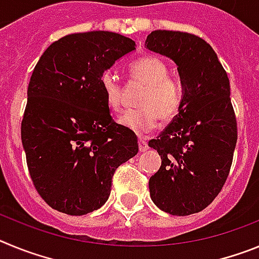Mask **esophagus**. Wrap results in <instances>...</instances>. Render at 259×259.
Segmentation results:
<instances>
[{
	"mask_svg": "<svg viewBox=\"0 0 259 259\" xmlns=\"http://www.w3.org/2000/svg\"><path fill=\"white\" fill-rule=\"evenodd\" d=\"M139 149H140V152H145L148 149V144H146V141L144 139L139 140Z\"/></svg>",
	"mask_w": 259,
	"mask_h": 259,
	"instance_id": "obj_1",
	"label": "esophagus"
}]
</instances>
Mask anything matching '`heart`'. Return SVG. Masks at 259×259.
Returning a JSON list of instances; mask_svg holds the SVG:
<instances>
[{"mask_svg":"<svg viewBox=\"0 0 259 259\" xmlns=\"http://www.w3.org/2000/svg\"><path fill=\"white\" fill-rule=\"evenodd\" d=\"M168 66L155 56H145L128 66V76L132 81L144 85L139 98V109L128 110L119 118V123L137 135L153 131L162 122H171L179 115L185 98V88L182 80L171 76ZM106 104L113 111L122 107L123 91L120 84L110 72L101 76Z\"/></svg>","mask_w":259,"mask_h":259,"instance_id":"b5f03b06","label":"heart"}]
</instances>
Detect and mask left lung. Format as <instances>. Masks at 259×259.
Returning <instances> with one entry per match:
<instances>
[{
    "mask_svg": "<svg viewBox=\"0 0 259 259\" xmlns=\"http://www.w3.org/2000/svg\"><path fill=\"white\" fill-rule=\"evenodd\" d=\"M145 47L175 62L185 88L179 115L149 141L162 159L149 179L150 197L168 214H196L230 175L237 141L230 80L212 48L193 33L158 29Z\"/></svg>",
    "mask_w": 259,
    "mask_h": 259,
    "instance_id": "8db88e82",
    "label": "left lung"
}]
</instances>
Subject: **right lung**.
Wrapping results in <instances>:
<instances>
[{
	"label": "right lung",
	"instance_id": "add662e5",
	"mask_svg": "<svg viewBox=\"0 0 259 259\" xmlns=\"http://www.w3.org/2000/svg\"><path fill=\"white\" fill-rule=\"evenodd\" d=\"M135 45L115 32L71 33L35 66L20 134L32 183L52 209H100L116 168L139 152L136 134L114 122L101 87L105 70Z\"/></svg>",
	"mask_w": 259,
	"mask_h": 259
}]
</instances>
